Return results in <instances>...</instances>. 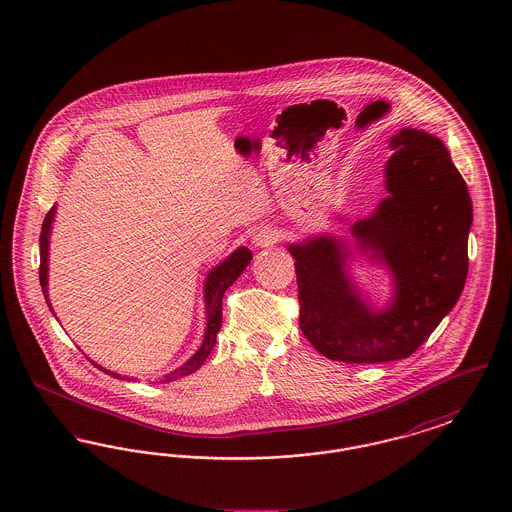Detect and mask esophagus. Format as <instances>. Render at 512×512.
Returning <instances> with one entry per match:
<instances>
[{
    "label": "esophagus",
    "instance_id": "esophagus-1",
    "mask_svg": "<svg viewBox=\"0 0 512 512\" xmlns=\"http://www.w3.org/2000/svg\"><path fill=\"white\" fill-rule=\"evenodd\" d=\"M276 240H278L276 232L272 228H267V226L257 228L253 232V244L257 245V247H268V245L274 244Z\"/></svg>",
    "mask_w": 512,
    "mask_h": 512
}]
</instances>
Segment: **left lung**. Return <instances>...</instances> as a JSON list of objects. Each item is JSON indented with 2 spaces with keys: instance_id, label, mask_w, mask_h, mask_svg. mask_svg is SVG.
<instances>
[{
  "instance_id": "left-lung-1",
  "label": "left lung",
  "mask_w": 512,
  "mask_h": 512,
  "mask_svg": "<svg viewBox=\"0 0 512 512\" xmlns=\"http://www.w3.org/2000/svg\"><path fill=\"white\" fill-rule=\"evenodd\" d=\"M378 209L351 234L393 278L391 303L374 311L347 272L349 247L334 236L288 249L295 259L299 328L324 357L388 363L413 355L455 307L468 272L472 201L443 142L403 128L390 142Z\"/></svg>"
}]
</instances>
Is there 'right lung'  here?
<instances>
[{"instance_id":"obj_1","label":"right lung","mask_w":512,"mask_h":512,"mask_svg":"<svg viewBox=\"0 0 512 512\" xmlns=\"http://www.w3.org/2000/svg\"><path fill=\"white\" fill-rule=\"evenodd\" d=\"M53 217H55V205L49 209L48 215H46V219H44V224H42V234H40V286H42V292H44V297H46V303H48L49 309H51V305H49L48 297V249L49 230H51ZM251 259H253L251 251H249L247 247H240V249H236L228 259H224L219 267L213 268V270L207 274V280H205L207 328H205L203 343H201V347L195 351L194 357H192L188 363H184L180 368L172 370L171 374H167L161 382H172V380H176V378L188 376V374H192L199 366L205 363V359L209 357V353L213 351V347H215V343H217V334H219L220 324H222V295L238 280V276H240V274L244 272V268L251 263ZM51 313H53V311H51ZM92 363H94V361H92ZM94 366L101 368V366L96 365V363H94ZM101 370L107 372V374H111V376H115V378H122V380H124V376L117 374V372H111V370H105V368H101Z\"/></svg>"}]
</instances>
